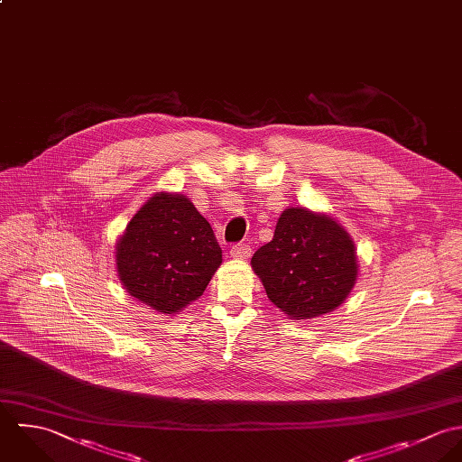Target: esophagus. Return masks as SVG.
<instances>
[{"mask_svg":"<svg viewBox=\"0 0 462 462\" xmlns=\"http://www.w3.org/2000/svg\"><path fill=\"white\" fill-rule=\"evenodd\" d=\"M230 254H232V257H236V259H248L250 254H252V248H250V245H246V243H237V245H234V246L230 248Z\"/></svg>","mask_w":462,"mask_h":462,"instance_id":"1","label":"esophagus"}]
</instances>
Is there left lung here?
Masks as SVG:
<instances>
[{
    "label": "left lung",
    "instance_id": "8db88e82",
    "mask_svg": "<svg viewBox=\"0 0 462 462\" xmlns=\"http://www.w3.org/2000/svg\"><path fill=\"white\" fill-rule=\"evenodd\" d=\"M268 298L292 319H309L339 307L357 278L348 232L325 214L285 208L273 241L252 257Z\"/></svg>",
    "mask_w": 462,
    "mask_h": 462
}]
</instances>
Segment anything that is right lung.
<instances>
[{"label": "right lung", "instance_id": "right-lung-1", "mask_svg": "<svg viewBox=\"0 0 462 462\" xmlns=\"http://www.w3.org/2000/svg\"><path fill=\"white\" fill-rule=\"evenodd\" d=\"M116 261L134 298L173 314L203 294L221 264V248L189 198L161 192L130 219Z\"/></svg>", "mask_w": 462, "mask_h": 462}]
</instances>
